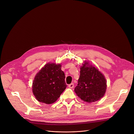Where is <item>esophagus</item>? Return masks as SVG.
Here are the masks:
<instances>
[{"mask_svg":"<svg viewBox=\"0 0 134 134\" xmlns=\"http://www.w3.org/2000/svg\"><path fill=\"white\" fill-rule=\"evenodd\" d=\"M68 87H69V88H72L74 87V84L73 83H71L70 84H69Z\"/></svg>","mask_w":134,"mask_h":134,"instance_id":"esophagus-1","label":"esophagus"}]
</instances>
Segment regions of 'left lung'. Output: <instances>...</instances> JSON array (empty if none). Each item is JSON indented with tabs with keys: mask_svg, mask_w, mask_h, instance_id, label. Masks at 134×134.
Returning a JSON list of instances; mask_svg holds the SVG:
<instances>
[{
	"mask_svg": "<svg viewBox=\"0 0 134 134\" xmlns=\"http://www.w3.org/2000/svg\"><path fill=\"white\" fill-rule=\"evenodd\" d=\"M80 69L78 85L74 90L76 95L88 103L102 98L107 88L106 79L103 74L87 61H84Z\"/></svg>",
	"mask_w": 134,
	"mask_h": 134,
	"instance_id": "left-lung-1",
	"label": "left lung"
}]
</instances>
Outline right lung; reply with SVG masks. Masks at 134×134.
<instances>
[{"label":"right lung","mask_w":134,"mask_h":134,"mask_svg":"<svg viewBox=\"0 0 134 134\" xmlns=\"http://www.w3.org/2000/svg\"><path fill=\"white\" fill-rule=\"evenodd\" d=\"M60 64L48 63L36 75L32 92L38 101L46 104L56 102L65 90V74Z\"/></svg>","instance_id":"add662e5"}]
</instances>
